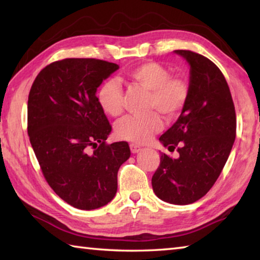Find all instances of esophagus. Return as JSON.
Masks as SVG:
<instances>
[{
    "instance_id": "1",
    "label": "esophagus",
    "mask_w": 260,
    "mask_h": 260,
    "mask_svg": "<svg viewBox=\"0 0 260 260\" xmlns=\"http://www.w3.org/2000/svg\"><path fill=\"white\" fill-rule=\"evenodd\" d=\"M129 148H131V151L133 152V153H136V152H139L140 150H141V147H139V146H136V144H133L132 143L131 146H129Z\"/></svg>"
}]
</instances>
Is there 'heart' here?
I'll use <instances>...</instances> for the list:
<instances>
[{"label":"heart","mask_w":260,"mask_h":260,"mask_svg":"<svg viewBox=\"0 0 260 260\" xmlns=\"http://www.w3.org/2000/svg\"><path fill=\"white\" fill-rule=\"evenodd\" d=\"M126 77L132 85L149 91L147 111L150 113L143 117L122 118L117 122L114 132L120 140L146 143L162 127L160 117L155 112L167 121L177 119L187 107L190 88L184 79L172 77L169 69L156 61H146L132 68L126 72ZM96 100L102 111L110 117H119L124 111V91L114 79L102 82L96 93Z\"/></svg>","instance_id":"1"}]
</instances>
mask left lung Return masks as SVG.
<instances>
[{
	"label": "left lung",
	"mask_w": 260,
	"mask_h": 260,
	"mask_svg": "<svg viewBox=\"0 0 260 260\" xmlns=\"http://www.w3.org/2000/svg\"><path fill=\"white\" fill-rule=\"evenodd\" d=\"M190 65L186 109L159 141L179 158L161 153L151 183L158 199L187 205L208 192L225 166L236 136V114L222 72L213 61L190 50H175Z\"/></svg>",
	"instance_id": "1"
}]
</instances>
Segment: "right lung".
I'll use <instances>...</instances> for the list:
<instances>
[{"instance_id": "1", "label": "right lung", "mask_w": 260, "mask_h": 260, "mask_svg": "<svg viewBox=\"0 0 260 260\" xmlns=\"http://www.w3.org/2000/svg\"><path fill=\"white\" fill-rule=\"evenodd\" d=\"M117 64L65 58L42 69L30 87L27 133L43 177L61 200L80 210L108 204L117 174L131 156L125 141L108 144L111 132L96 90Z\"/></svg>"}]
</instances>
